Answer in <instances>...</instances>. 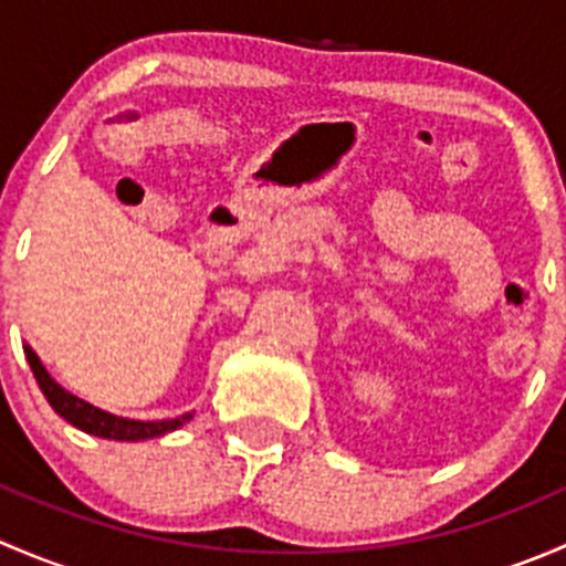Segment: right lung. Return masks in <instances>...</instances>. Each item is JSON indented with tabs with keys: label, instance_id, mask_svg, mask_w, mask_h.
Masks as SVG:
<instances>
[{
	"label": "right lung",
	"instance_id": "obj_1",
	"mask_svg": "<svg viewBox=\"0 0 566 566\" xmlns=\"http://www.w3.org/2000/svg\"><path fill=\"white\" fill-rule=\"evenodd\" d=\"M27 353V361H30L32 375H35L40 391L43 397L49 399L51 408L62 416L65 421H71L73 427L78 430L90 432V436H98V438H108V441H147V438H158V436H167V432L177 430L182 427L186 421H191L193 413H182L177 419H164V421H136V419H123V416H114L106 413V410L95 408V405L84 402V399L73 397L71 391L62 389L45 367L40 364L38 353L32 350L30 345H24Z\"/></svg>",
	"mask_w": 566,
	"mask_h": 566
}]
</instances>
